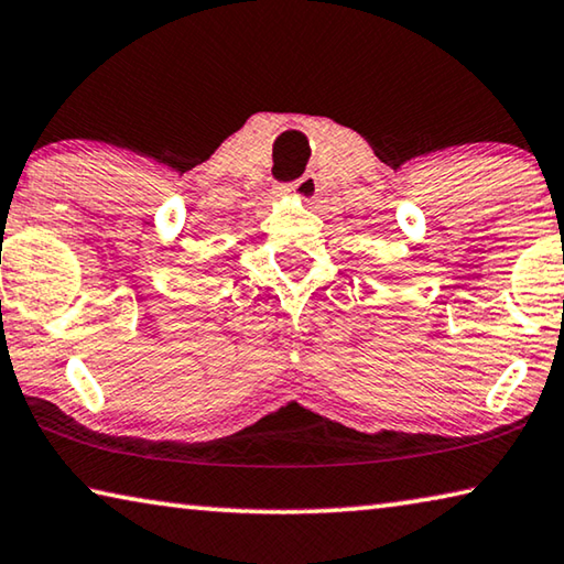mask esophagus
I'll return each instance as SVG.
<instances>
[{
	"label": "esophagus",
	"mask_w": 564,
	"mask_h": 564,
	"mask_svg": "<svg viewBox=\"0 0 564 564\" xmlns=\"http://www.w3.org/2000/svg\"><path fill=\"white\" fill-rule=\"evenodd\" d=\"M281 191L283 194H291V196H299L301 202H305V204H311L313 198L318 196V178H316V174H303L301 178H295V181H291V184H283L281 186Z\"/></svg>",
	"instance_id": "34e87169"
}]
</instances>
